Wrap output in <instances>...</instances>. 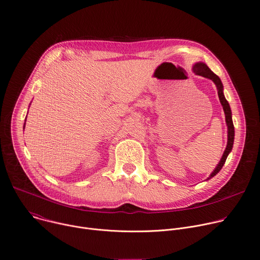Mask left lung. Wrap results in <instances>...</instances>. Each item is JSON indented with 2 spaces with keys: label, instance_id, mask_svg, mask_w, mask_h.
Returning a JSON list of instances; mask_svg holds the SVG:
<instances>
[{
  "label": "left lung",
  "instance_id": "1",
  "mask_svg": "<svg viewBox=\"0 0 260 260\" xmlns=\"http://www.w3.org/2000/svg\"><path fill=\"white\" fill-rule=\"evenodd\" d=\"M193 70H194V73L196 75L204 77V78H207V79L211 80L212 82L216 84L217 89H218V95H219L220 102H221V104L223 106V110H224V113H225V119H226V123H227V126H228V142H227L226 149H225V151L223 153V156H222L219 165L217 166V168L215 169L214 172L210 174V176L207 178V179H209L211 177H214L222 169V167L224 166V164L226 161V158H227L229 152L232 149L233 140H234V126H233L232 118H231V110H230L228 102L226 101L224 94H223V85H222V82H221L220 78L217 75H215L214 73H212L211 70L204 63H197V64H195L194 67H193Z\"/></svg>",
  "mask_w": 260,
  "mask_h": 260
}]
</instances>
